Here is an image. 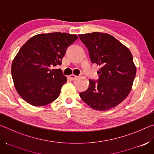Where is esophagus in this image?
<instances>
[{"label": "esophagus", "instance_id": "obj_1", "mask_svg": "<svg viewBox=\"0 0 154 154\" xmlns=\"http://www.w3.org/2000/svg\"><path fill=\"white\" fill-rule=\"evenodd\" d=\"M77 77V75H74V74H72V75H69V78H70V79H72V80L76 79Z\"/></svg>", "mask_w": 154, "mask_h": 154}]
</instances>
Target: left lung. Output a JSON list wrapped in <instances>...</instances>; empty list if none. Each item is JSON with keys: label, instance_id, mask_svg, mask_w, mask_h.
I'll return each instance as SVG.
<instances>
[{"label": "left lung", "instance_id": "obj_1", "mask_svg": "<svg viewBox=\"0 0 154 154\" xmlns=\"http://www.w3.org/2000/svg\"><path fill=\"white\" fill-rule=\"evenodd\" d=\"M87 47L92 63L100 66L98 82L90 79V85L79 95L94 109L106 111L124 100L132 90L137 72L131 52L107 33L94 32L79 35Z\"/></svg>", "mask_w": 154, "mask_h": 154}]
</instances>
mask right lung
Instances as JSON below:
<instances>
[{"label":"right lung","mask_w":154,"mask_h":154,"mask_svg":"<svg viewBox=\"0 0 154 154\" xmlns=\"http://www.w3.org/2000/svg\"><path fill=\"white\" fill-rule=\"evenodd\" d=\"M78 38L65 32L38 34L23 45L14 59L11 74L17 92L30 105L39 106L58 97L67 82L60 69L68 47Z\"/></svg>","instance_id":"1"}]
</instances>
